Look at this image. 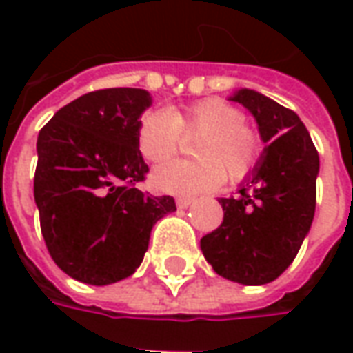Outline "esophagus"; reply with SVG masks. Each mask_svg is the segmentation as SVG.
<instances>
[{
    "mask_svg": "<svg viewBox=\"0 0 353 353\" xmlns=\"http://www.w3.org/2000/svg\"><path fill=\"white\" fill-rule=\"evenodd\" d=\"M192 202H194V199H177L176 200L177 208H181V210H187V208L191 206Z\"/></svg>",
    "mask_w": 353,
    "mask_h": 353,
    "instance_id": "obj_1",
    "label": "esophagus"
}]
</instances>
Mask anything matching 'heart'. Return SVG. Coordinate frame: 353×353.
I'll return each mask as SVG.
<instances>
[{"label":"heart","instance_id":"1","mask_svg":"<svg viewBox=\"0 0 353 353\" xmlns=\"http://www.w3.org/2000/svg\"><path fill=\"white\" fill-rule=\"evenodd\" d=\"M200 134L191 154L199 161H176L154 168L151 185L159 192L192 196L214 191L225 181L244 179L259 161L261 138L245 124L244 111L229 101L208 98L187 108L147 111L138 126V149L147 162L172 159L179 136Z\"/></svg>","mask_w":353,"mask_h":353}]
</instances>
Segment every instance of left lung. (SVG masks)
Instances as JSON below:
<instances>
[{
    "label": "left lung",
    "mask_w": 353,
    "mask_h": 353,
    "mask_svg": "<svg viewBox=\"0 0 353 353\" xmlns=\"http://www.w3.org/2000/svg\"><path fill=\"white\" fill-rule=\"evenodd\" d=\"M229 100L252 113L266 147L238 196L219 199L221 227L200 240V250L223 278L265 285L293 263L310 230L319 157L295 111L252 88Z\"/></svg>",
    "instance_id": "8db88e82"
}]
</instances>
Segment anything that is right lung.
<instances>
[{"mask_svg":"<svg viewBox=\"0 0 353 353\" xmlns=\"http://www.w3.org/2000/svg\"><path fill=\"white\" fill-rule=\"evenodd\" d=\"M143 88H105L58 109L37 136L34 196L50 257L73 280L109 285L136 272L172 196L136 189L149 166L138 149Z\"/></svg>","mask_w":353,"mask_h":353,"instance_id":"obj_1","label":"right lung"}]
</instances>
